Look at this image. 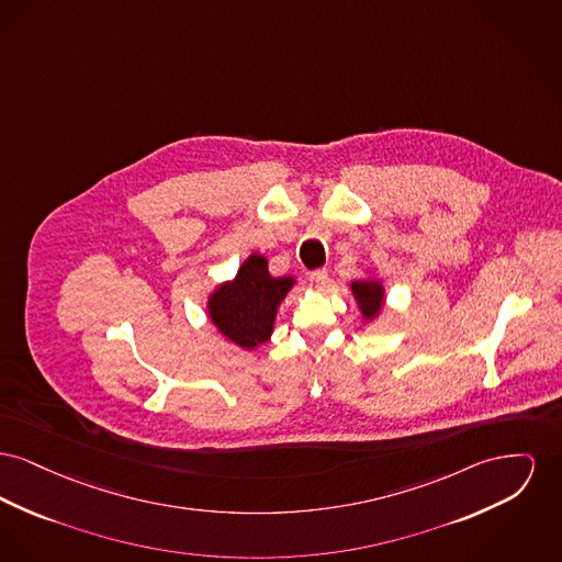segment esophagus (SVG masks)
Here are the masks:
<instances>
[{"instance_id":"obj_1","label":"esophagus","mask_w":562,"mask_h":562,"mask_svg":"<svg viewBox=\"0 0 562 562\" xmlns=\"http://www.w3.org/2000/svg\"><path fill=\"white\" fill-rule=\"evenodd\" d=\"M310 282H312V286H314L316 291H323V289L327 286V282H329L327 269H316V271L310 276Z\"/></svg>"}]
</instances>
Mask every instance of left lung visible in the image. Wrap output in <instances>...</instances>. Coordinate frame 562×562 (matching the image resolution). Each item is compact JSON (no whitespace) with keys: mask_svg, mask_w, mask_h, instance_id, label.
Listing matches in <instances>:
<instances>
[{"mask_svg":"<svg viewBox=\"0 0 562 562\" xmlns=\"http://www.w3.org/2000/svg\"><path fill=\"white\" fill-rule=\"evenodd\" d=\"M350 291H352V297H355V303H357L364 323L369 325V323L378 321L386 305L384 282L378 280L375 276H367L361 280H352Z\"/></svg>","mask_w":562,"mask_h":562,"instance_id":"1","label":"left lung"}]
</instances>
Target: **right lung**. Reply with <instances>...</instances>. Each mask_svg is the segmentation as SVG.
<instances>
[{"instance_id": "1", "label": "right lung", "mask_w": 562, "mask_h": 562, "mask_svg": "<svg viewBox=\"0 0 562 562\" xmlns=\"http://www.w3.org/2000/svg\"><path fill=\"white\" fill-rule=\"evenodd\" d=\"M295 284L293 276L273 278L267 257L252 252L232 280L216 284L207 295V318L241 350H257L271 337L278 310Z\"/></svg>"}]
</instances>
